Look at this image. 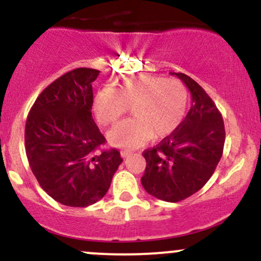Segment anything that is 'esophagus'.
I'll use <instances>...</instances> for the list:
<instances>
[{"label":"esophagus","mask_w":261,"mask_h":261,"mask_svg":"<svg viewBox=\"0 0 261 261\" xmlns=\"http://www.w3.org/2000/svg\"><path fill=\"white\" fill-rule=\"evenodd\" d=\"M131 154H133V151H131V150H121V156H122L123 159L128 158Z\"/></svg>","instance_id":"34e87169"}]
</instances>
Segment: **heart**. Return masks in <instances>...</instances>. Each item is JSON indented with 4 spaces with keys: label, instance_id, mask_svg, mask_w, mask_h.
<instances>
[{
    "label": "heart",
    "instance_id": "1",
    "mask_svg": "<svg viewBox=\"0 0 261 261\" xmlns=\"http://www.w3.org/2000/svg\"><path fill=\"white\" fill-rule=\"evenodd\" d=\"M127 107L134 117L116 125L107 135L115 146L136 147L150 139L172 135L186 116L188 91L181 82L160 75H125L116 81L115 89H98L92 102L102 126L114 125Z\"/></svg>",
    "mask_w": 261,
    "mask_h": 261
}]
</instances>
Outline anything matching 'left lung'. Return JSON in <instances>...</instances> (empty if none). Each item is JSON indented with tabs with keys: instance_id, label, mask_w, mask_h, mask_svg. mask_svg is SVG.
<instances>
[{
	"instance_id": "8db88e82",
	"label": "left lung",
	"mask_w": 261,
	"mask_h": 261,
	"mask_svg": "<svg viewBox=\"0 0 261 261\" xmlns=\"http://www.w3.org/2000/svg\"><path fill=\"white\" fill-rule=\"evenodd\" d=\"M191 91L192 106L179 127L152 149L141 184L155 198L179 202L198 192L212 177L225 145L222 116L203 88L183 73H172Z\"/></svg>"
}]
</instances>
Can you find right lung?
<instances>
[{"mask_svg": "<svg viewBox=\"0 0 261 261\" xmlns=\"http://www.w3.org/2000/svg\"><path fill=\"white\" fill-rule=\"evenodd\" d=\"M99 70L77 68L49 84L26 120L25 149L41 188L64 206L87 207L109 191L122 163L116 149L96 152L106 139L92 117Z\"/></svg>", "mask_w": 261, "mask_h": 261, "instance_id": "obj_1", "label": "right lung"}]
</instances>
